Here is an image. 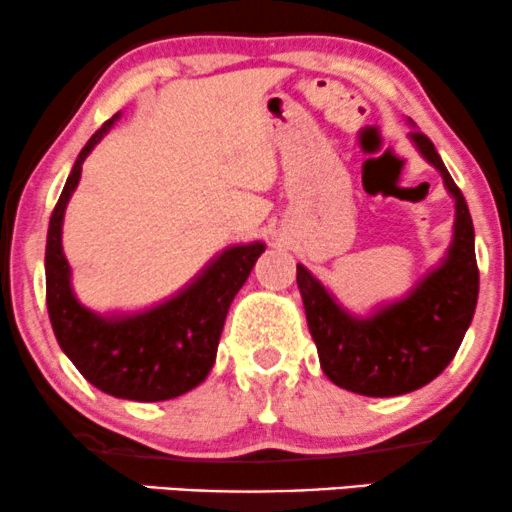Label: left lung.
<instances>
[{
	"label": "left lung",
	"mask_w": 512,
	"mask_h": 512,
	"mask_svg": "<svg viewBox=\"0 0 512 512\" xmlns=\"http://www.w3.org/2000/svg\"><path fill=\"white\" fill-rule=\"evenodd\" d=\"M416 149L443 175L455 197V236L448 257L402 301L370 317L339 308L325 286L298 264L305 317L320 366L334 385L366 397H397L438 378L460 349L479 296L474 226L460 187L424 132H409Z\"/></svg>",
	"instance_id": "left-lung-1"
}]
</instances>
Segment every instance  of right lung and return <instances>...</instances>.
<instances>
[{
  "mask_svg": "<svg viewBox=\"0 0 512 512\" xmlns=\"http://www.w3.org/2000/svg\"><path fill=\"white\" fill-rule=\"evenodd\" d=\"M117 117L103 122L81 149L50 216L45 298L57 342L88 383L113 397L163 402L185 395L209 375L228 308L264 252V243L223 250L187 289L144 313L101 317L84 308L69 284V262L62 252L64 209L79 185L81 163Z\"/></svg>",
  "mask_w": 512,
  "mask_h": 512,
  "instance_id": "obj_1",
  "label": "right lung"
}]
</instances>
